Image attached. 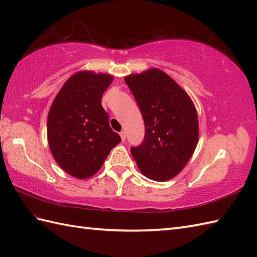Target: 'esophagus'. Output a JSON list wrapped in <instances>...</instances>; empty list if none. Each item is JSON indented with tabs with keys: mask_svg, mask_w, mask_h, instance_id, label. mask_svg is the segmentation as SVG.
I'll use <instances>...</instances> for the list:
<instances>
[{
	"mask_svg": "<svg viewBox=\"0 0 257 257\" xmlns=\"http://www.w3.org/2000/svg\"><path fill=\"white\" fill-rule=\"evenodd\" d=\"M120 138H121V141L123 143V141L125 140V133L124 132H120Z\"/></svg>",
	"mask_w": 257,
	"mask_h": 257,
	"instance_id": "1",
	"label": "esophagus"
}]
</instances>
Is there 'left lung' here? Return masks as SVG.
<instances>
[{
    "label": "left lung",
    "mask_w": 257,
    "mask_h": 257,
    "mask_svg": "<svg viewBox=\"0 0 257 257\" xmlns=\"http://www.w3.org/2000/svg\"><path fill=\"white\" fill-rule=\"evenodd\" d=\"M143 113L146 135L134 159L145 177L168 181L182 171L199 141L194 103L163 70L150 68L124 77Z\"/></svg>",
    "instance_id": "1"
}]
</instances>
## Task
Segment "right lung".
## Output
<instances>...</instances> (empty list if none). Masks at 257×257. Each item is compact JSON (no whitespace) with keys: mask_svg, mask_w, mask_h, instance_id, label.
Here are the masks:
<instances>
[{"mask_svg":"<svg viewBox=\"0 0 257 257\" xmlns=\"http://www.w3.org/2000/svg\"><path fill=\"white\" fill-rule=\"evenodd\" d=\"M110 74L79 70L65 81L47 117V140L54 159L74 178L99 171L121 139L109 125L101 97L112 83Z\"/></svg>","mask_w":257,"mask_h":257,"instance_id":"obj_1","label":"right lung"}]
</instances>
